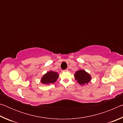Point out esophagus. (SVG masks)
<instances>
[{"instance_id":"34e87169","label":"esophagus","mask_w":123,"mask_h":123,"mask_svg":"<svg viewBox=\"0 0 123 123\" xmlns=\"http://www.w3.org/2000/svg\"><path fill=\"white\" fill-rule=\"evenodd\" d=\"M67 70H68V69H66L64 70V71H67Z\"/></svg>"}]
</instances>
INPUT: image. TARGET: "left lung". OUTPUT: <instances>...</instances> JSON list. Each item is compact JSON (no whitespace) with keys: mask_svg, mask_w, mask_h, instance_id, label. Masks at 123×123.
<instances>
[{"mask_svg":"<svg viewBox=\"0 0 123 123\" xmlns=\"http://www.w3.org/2000/svg\"><path fill=\"white\" fill-rule=\"evenodd\" d=\"M75 78L80 85H85L90 82L91 77L84 70H79L75 74Z\"/></svg>","mask_w":123,"mask_h":123,"instance_id":"obj_1","label":"left lung"}]
</instances>
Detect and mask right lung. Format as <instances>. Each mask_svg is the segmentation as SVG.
Wrapping results in <instances>:
<instances>
[{
  "mask_svg": "<svg viewBox=\"0 0 123 123\" xmlns=\"http://www.w3.org/2000/svg\"><path fill=\"white\" fill-rule=\"evenodd\" d=\"M59 75L57 73L53 71L47 72L41 79V82L45 85H49L50 84H54L57 78H59Z\"/></svg>",
  "mask_w": 123,
  "mask_h": 123,
  "instance_id": "add662e5",
  "label": "right lung"
}]
</instances>
